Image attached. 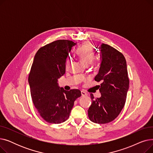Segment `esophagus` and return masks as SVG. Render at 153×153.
Masks as SVG:
<instances>
[{"label":"esophagus","instance_id":"esophagus-1","mask_svg":"<svg viewBox=\"0 0 153 153\" xmlns=\"http://www.w3.org/2000/svg\"><path fill=\"white\" fill-rule=\"evenodd\" d=\"M81 95H82V96H86V95H87V94L84 91H81Z\"/></svg>","mask_w":153,"mask_h":153}]
</instances>
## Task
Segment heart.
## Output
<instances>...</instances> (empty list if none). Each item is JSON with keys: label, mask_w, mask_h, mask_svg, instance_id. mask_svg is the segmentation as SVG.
<instances>
[{"label": "heart", "mask_w": 153, "mask_h": 153, "mask_svg": "<svg viewBox=\"0 0 153 153\" xmlns=\"http://www.w3.org/2000/svg\"><path fill=\"white\" fill-rule=\"evenodd\" d=\"M77 54L80 56L82 61L85 64H91L95 59V57L94 54L91 46L89 44L86 43L82 45L77 51ZM69 62H67L66 66L68 67Z\"/></svg>", "instance_id": "heart-1"}]
</instances>
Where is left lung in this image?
Returning <instances> with one entry per match:
<instances>
[{"instance_id": "left-lung-1", "label": "left lung", "mask_w": 153, "mask_h": 153, "mask_svg": "<svg viewBox=\"0 0 153 153\" xmlns=\"http://www.w3.org/2000/svg\"><path fill=\"white\" fill-rule=\"evenodd\" d=\"M98 49L101 63L95 81L102 82L99 85L101 97L94 99L91 94L92 102L88 110V116L94 123L105 124L113 121L123 109L129 88V79L122 53L104 43Z\"/></svg>"}]
</instances>
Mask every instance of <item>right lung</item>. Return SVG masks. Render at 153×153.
Listing matches in <instances>:
<instances>
[{
    "label": "right lung",
    "instance_id": "1",
    "mask_svg": "<svg viewBox=\"0 0 153 153\" xmlns=\"http://www.w3.org/2000/svg\"><path fill=\"white\" fill-rule=\"evenodd\" d=\"M76 45L70 40L59 39L39 48L35 56L28 76L31 96L39 114L48 123L65 122L74 101L81 96L79 89L67 91L58 83Z\"/></svg>",
    "mask_w": 153,
    "mask_h": 153
}]
</instances>
